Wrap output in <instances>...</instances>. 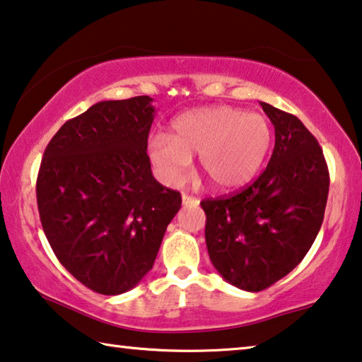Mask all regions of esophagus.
<instances>
[{"label":"esophagus","instance_id":"34e87169","mask_svg":"<svg viewBox=\"0 0 362 362\" xmlns=\"http://www.w3.org/2000/svg\"><path fill=\"white\" fill-rule=\"evenodd\" d=\"M182 202H183V204H198L199 199L194 197H190V194H183Z\"/></svg>","mask_w":362,"mask_h":362}]
</instances>
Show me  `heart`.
<instances>
[{
  "label": "heart",
  "mask_w": 362,
  "mask_h": 362,
  "mask_svg": "<svg viewBox=\"0 0 362 362\" xmlns=\"http://www.w3.org/2000/svg\"><path fill=\"white\" fill-rule=\"evenodd\" d=\"M274 130L266 116L230 106L199 107L172 122V134H156L148 154L163 182L180 185L199 154V170L216 190L242 188L266 163Z\"/></svg>",
  "instance_id": "heart-1"
}]
</instances>
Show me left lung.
I'll use <instances>...</instances> for the list:
<instances>
[{
	"instance_id": "8db88e82",
	"label": "left lung",
	"mask_w": 362,
	"mask_h": 362,
	"mask_svg": "<svg viewBox=\"0 0 362 362\" xmlns=\"http://www.w3.org/2000/svg\"><path fill=\"white\" fill-rule=\"evenodd\" d=\"M275 129L262 174L233 194L202 202L212 266L228 284L261 291L303 261L324 221L329 169L300 119L261 103Z\"/></svg>"
}]
</instances>
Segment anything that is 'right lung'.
Wrapping results in <instances>:
<instances>
[{
  "label": "right lung",
  "instance_id": "obj_1",
  "mask_svg": "<svg viewBox=\"0 0 362 362\" xmlns=\"http://www.w3.org/2000/svg\"><path fill=\"white\" fill-rule=\"evenodd\" d=\"M151 101L96 103L56 132L40 164L43 232L62 266L101 295L125 293L150 272L182 206L153 177Z\"/></svg>",
  "mask_w": 362,
  "mask_h": 362
}]
</instances>
